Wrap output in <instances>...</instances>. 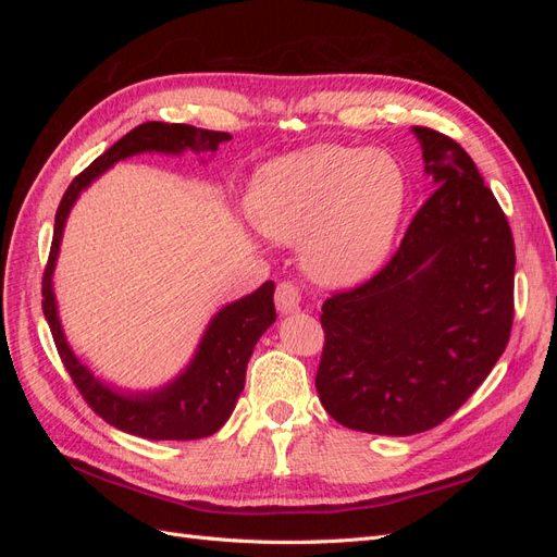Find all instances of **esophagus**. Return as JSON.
Returning <instances> with one entry per match:
<instances>
[{"label": "esophagus", "instance_id": "1", "mask_svg": "<svg viewBox=\"0 0 557 557\" xmlns=\"http://www.w3.org/2000/svg\"><path fill=\"white\" fill-rule=\"evenodd\" d=\"M274 299H276V309L281 313H295L301 307V293H299V288H297L293 281L278 283Z\"/></svg>", "mask_w": 557, "mask_h": 557}]
</instances>
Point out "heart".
Masks as SVG:
<instances>
[{
    "label": "heart",
    "instance_id": "heart-1",
    "mask_svg": "<svg viewBox=\"0 0 557 557\" xmlns=\"http://www.w3.org/2000/svg\"><path fill=\"white\" fill-rule=\"evenodd\" d=\"M404 199L407 181L393 156L313 144L262 166L248 213L267 237L301 242V260L318 283L350 285L387 256Z\"/></svg>",
    "mask_w": 557,
    "mask_h": 557
}]
</instances>
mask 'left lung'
Instances as JSON below:
<instances>
[{
	"mask_svg": "<svg viewBox=\"0 0 557 557\" xmlns=\"http://www.w3.org/2000/svg\"><path fill=\"white\" fill-rule=\"evenodd\" d=\"M432 195L376 276L323 305L315 391L344 428L409 436L458 411L513 325L511 227L467 150L413 127Z\"/></svg>",
	"mask_w": 557,
	"mask_h": 557,
	"instance_id": "1",
	"label": "left lung"
}]
</instances>
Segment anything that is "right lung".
<instances>
[{
	"label": "right lung",
	"mask_w": 557,
	"mask_h": 557,
	"mask_svg": "<svg viewBox=\"0 0 557 557\" xmlns=\"http://www.w3.org/2000/svg\"><path fill=\"white\" fill-rule=\"evenodd\" d=\"M230 139L232 137L227 132L201 129L181 123H144L127 132L121 141H115L107 153L99 156L88 170H83L70 183L55 213L53 244H50V256L41 283V307L50 334H53L66 372H70L83 399L88 401V407H92V411L99 418H104L109 425L141 436V440L190 442L209 436L225 425L244 391L250 352L267 327L276 320L274 283L267 281L256 293L232 301V305L218 311L211 318L205 336H201L195 358L172 383L150 393L113 391L74 356L62 332L53 293V272L62 232L78 195L117 160L139 153L181 156L188 148L195 153H215L218 144Z\"/></svg>",
	"instance_id": "1"
}]
</instances>
